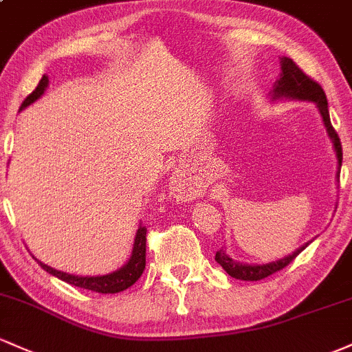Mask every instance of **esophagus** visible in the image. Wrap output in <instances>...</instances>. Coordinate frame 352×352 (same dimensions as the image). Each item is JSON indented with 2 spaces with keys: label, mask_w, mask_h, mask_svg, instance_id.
I'll return each mask as SVG.
<instances>
[{
  "label": "esophagus",
  "mask_w": 352,
  "mask_h": 352,
  "mask_svg": "<svg viewBox=\"0 0 352 352\" xmlns=\"http://www.w3.org/2000/svg\"><path fill=\"white\" fill-rule=\"evenodd\" d=\"M172 185H173V188H179V185H180L179 177H172Z\"/></svg>",
  "instance_id": "1"
}]
</instances>
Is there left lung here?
Masks as SVG:
<instances>
[{"mask_svg":"<svg viewBox=\"0 0 352 352\" xmlns=\"http://www.w3.org/2000/svg\"><path fill=\"white\" fill-rule=\"evenodd\" d=\"M270 100L272 102H277V100H299V102H312L318 107L320 118H322L324 126H326V132L329 135L331 142H333L336 158H338V173H336V179L339 182V172H341L342 165V146L341 142H339L338 133H336L333 125H331L329 110H327V98L324 90L320 88V85L309 78L306 73L297 67L291 58L283 56L280 58V75L276 80V83H274L272 90H270ZM311 242L312 241L306 242V244L300 245L299 249H296L289 256L279 258V261L267 262V264H244V262H237L227 254L226 249L217 250L215 261H217V264L222 265V269L230 277H235V279L241 280H261L291 264Z\"/></svg>","mask_w":352,"mask_h":352,"instance_id":"8db88e82","label":"left lung"}]
</instances>
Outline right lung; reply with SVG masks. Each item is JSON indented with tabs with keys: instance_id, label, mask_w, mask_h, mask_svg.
<instances>
[{
	"instance_id": "obj_1",
	"label": "right lung",
	"mask_w": 352,
	"mask_h": 352,
	"mask_svg": "<svg viewBox=\"0 0 352 352\" xmlns=\"http://www.w3.org/2000/svg\"><path fill=\"white\" fill-rule=\"evenodd\" d=\"M50 80L48 76L43 75V78L40 80L38 87L34 88L28 96L25 98V102L19 107V111L25 110L26 107H30L32 103L36 102L38 98H41V95L46 91V87H48ZM145 249H146V229L145 227H138L137 234H135V242L132 249V256H130L129 261L122 265V267L113 270V272L105 274V276H75V274H67L61 272V270H56L50 265L43 264L41 261H38V264L43 267L46 272L52 274V276L58 277V279L65 280V283L75 285V287L88 289V291L100 292V294H117V292L125 291L130 285H133L138 280V277L144 274L145 269Z\"/></svg>"
}]
</instances>
